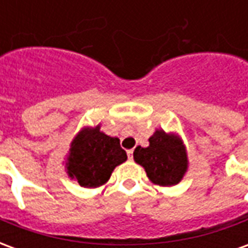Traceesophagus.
<instances>
[{
  "mask_svg": "<svg viewBox=\"0 0 248 248\" xmlns=\"http://www.w3.org/2000/svg\"><path fill=\"white\" fill-rule=\"evenodd\" d=\"M133 153H134V150H133V149H131V150H127V156H129L130 161L133 159Z\"/></svg>",
  "mask_w": 248,
  "mask_h": 248,
  "instance_id": "esophagus-1",
  "label": "esophagus"
}]
</instances>
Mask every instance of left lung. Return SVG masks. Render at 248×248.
<instances>
[{
	"instance_id": "left-lung-1",
	"label": "left lung",
	"mask_w": 248,
	"mask_h": 248,
	"mask_svg": "<svg viewBox=\"0 0 248 248\" xmlns=\"http://www.w3.org/2000/svg\"><path fill=\"white\" fill-rule=\"evenodd\" d=\"M147 147L138 146L134 150V161L145 169L151 182L159 186H174L186 174V147L177 134L155 130L149 138Z\"/></svg>"
}]
</instances>
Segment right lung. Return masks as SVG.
Returning a JSON list of instances; mask_svg holds the SVG:
<instances>
[{
	"mask_svg": "<svg viewBox=\"0 0 248 248\" xmlns=\"http://www.w3.org/2000/svg\"><path fill=\"white\" fill-rule=\"evenodd\" d=\"M127 159L118 138L101 131V126L83 127L73 140L66 162L67 175L82 187L94 188L108 182L115 167Z\"/></svg>",
	"mask_w": 248,
	"mask_h": 248,
	"instance_id": "1",
	"label": "right lung"
}]
</instances>
